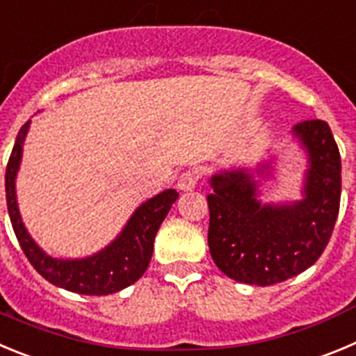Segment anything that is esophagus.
Returning a JSON list of instances; mask_svg holds the SVG:
<instances>
[{
    "instance_id": "1",
    "label": "esophagus",
    "mask_w": 356,
    "mask_h": 356,
    "mask_svg": "<svg viewBox=\"0 0 356 356\" xmlns=\"http://www.w3.org/2000/svg\"><path fill=\"white\" fill-rule=\"evenodd\" d=\"M198 182V174L195 170H186L182 172L181 177L177 181V188L182 191H191L195 190V186Z\"/></svg>"
}]
</instances>
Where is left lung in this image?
<instances>
[{"label":"left lung","instance_id":"obj_1","mask_svg":"<svg viewBox=\"0 0 356 356\" xmlns=\"http://www.w3.org/2000/svg\"><path fill=\"white\" fill-rule=\"evenodd\" d=\"M309 154L303 200L261 204L259 181L246 170L211 177L207 243L214 264L232 280L273 286L296 277L321 257L341 204V154L325 120L294 126Z\"/></svg>","mask_w":356,"mask_h":356}]
</instances>
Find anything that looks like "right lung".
Returning a JSON list of instances; mask_svg holds the SVG:
<instances>
[{
    "label": "right lung",
    "instance_id": "obj_1",
    "mask_svg": "<svg viewBox=\"0 0 356 356\" xmlns=\"http://www.w3.org/2000/svg\"><path fill=\"white\" fill-rule=\"evenodd\" d=\"M28 127L30 120L19 131L5 174L8 216L24 255L47 282L62 289L88 296H104L126 289L145 273L154 250L156 232L170 211L172 204L177 200L179 193L175 190H165L143 202L115 241L90 257L72 261L49 257L28 234L15 200V175L21 165L22 143L26 138Z\"/></svg>",
    "mask_w": 356,
    "mask_h": 356
}]
</instances>
